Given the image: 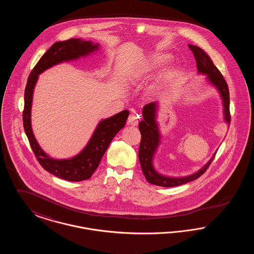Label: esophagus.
Returning a JSON list of instances; mask_svg holds the SVG:
<instances>
[{
	"instance_id": "obj_1",
	"label": "esophagus",
	"mask_w": 254,
	"mask_h": 254,
	"mask_svg": "<svg viewBox=\"0 0 254 254\" xmlns=\"http://www.w3.org/2000/svg\"><path fill=\"white\" fill-rule=\"evenodd\" d=\"M127 123H128V125L133 126V127L137 126V125H138V123H139V121H138V117H137V115H136L135 113H131V114L128 116Z\"/></svg>"
}]
</instances>
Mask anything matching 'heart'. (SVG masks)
I'll list each match as a JSON object with an SVG mask.
<instances>
[{
  "instance_id": "b5f03b06",
  "label": "heart",
  "mask_w": 254,
  "mask_h": 254,
  "mask_svg": "<svg viewBox=\"0 0 254 254\" xmlns=\"http://www.w3.org/2000/svg\"><path fill=\"white\" fill-rule=\"evenodd\" d=\"M170 59H171V57L168 54H155V55L151 56L148 60L145 62L141 71L133 75V80H140L143 77H145V75L146 74L153 72L159 68L163 67L164 65H166L169 63ZM154 88L155 87H153L152 90H155Z\"/></svg>"
}]
</instances>
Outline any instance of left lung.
Returning <instances> with one entry per match:
<instances>
[{
    "label": "left lung",
    "mask_w": 254,
    "mask_h": 254,
    "mask_svg": "<svg viewBox=\"0 0 254 254\" xmlns=\"http://www.w3.org/2000/svg\"><path fill=\"white\" fill-rule=\"evenodd\" d=\"M189 48L192 51L197 63L196 65L198 74L205 75L206 83L217 90L222 100L224 122L227 125H230V92L227 82L225 81L221 72L218 70L217 67L214 65L213 62L203 49L193 45H189ZM159 105V102H152L145 105L142 111L144 119L139 123V129L142 135L141 144L139 147V161L145 179L152 185L165 188L177 187L189 182L194 181L195 179L199 178L208 168L216 152L208 160L204 167L190 175L174 177L159 172L154 166L155 154L161 145L162 140V134L157 122L158 110L160 108Z\"/></svg>",
    "instance_id": "obj_1"
}]
</instances>
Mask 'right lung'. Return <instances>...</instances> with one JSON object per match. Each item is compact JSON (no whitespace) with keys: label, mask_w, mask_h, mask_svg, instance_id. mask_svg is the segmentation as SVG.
Listing matches in <instances>:
<instances>
[{"label":"right lung","mask_w":254,"mask_h":254,"mask_svg":"<svg viewBox=\"0 0 254 254\" xmlns=\"http://www.w3.org/2000/svg\"><path fill=\"white\" fill-rule=\"evenodd\" d=\"M99 49L100 44L80 38L55 43L37 63L27 79L25 86L23 121L24 131L29 144L41 166L49 173L65 181H84L91 177L107 151L110 142L125 127L129 111L123 110L99 122L87 144L75 156L66 159H55L44 151L32 130L31 109L34 88L39 75L47 69L64 62L85 58Z\"/></svg>","instance_id":"obj_1"}]
</instances>
